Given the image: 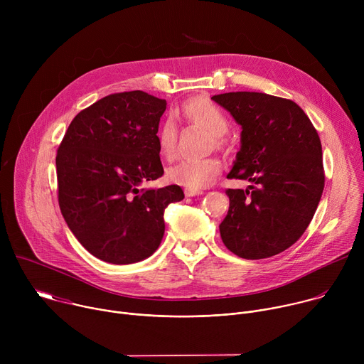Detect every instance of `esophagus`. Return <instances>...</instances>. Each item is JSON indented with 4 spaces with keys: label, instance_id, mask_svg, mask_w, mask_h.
I'll list each match as a JSON object with an SVG mask.
<instances>
[{
    "label": "esophagus",
    "instance_id": "esophagus-1",
    "mask_svg": "<svg viewBox=\"0 0 364 364\" xmlns=\"http://www.w3.org/2000/svg\"><path fill=\"white\" fill-rule=\"evenodd\" d=\"M184 194H186V197H193V196H200V194H203V191H201V190H197V188H186V190H184Z\"/></svg>",
    "mask_w": 364,
    "mask_h": 364
}]
</instances>
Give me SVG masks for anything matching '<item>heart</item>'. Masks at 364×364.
Segmentation results:
<instances>
[{
    "mask_svg": "<svg viewBox=\"0 0 364 364\" xmlns=\"http://www.w3.org/2000/svg\"><path fill=\"white\" fill-rule=\"evenodd\" d=\"M177 115L203 127L216 136V142L222 144V138L229 131V121L225 112L215 103L204 97H193L176 109ZM159 148L166 159H173L177 151V124L168 117L160 127L157 134ZM222 163L218 159H181L168 168V180L187 188H201L209 186L222 173Z\"/></svg>",
    "mask_w": 364,
    "mask_h": 364,
    "instance_id": "b5f03b06",
    "label": "heart"
}]
</instances>
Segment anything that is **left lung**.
<instances>
[{
	"mask_svg": "<svg viewBox=\"0 0 364 364\" xmlns=\"http://www.w3.org/2000/svg\"><path fill=\"white\" fill-rule=\"evenodd\" d=\"M242 125V146L228 178L229 212L219 225L225 246L243 259H264L292 246L306 230L324 190L321 141L291 99L261 92L212 96Z\"/></svg>",
	"mask_w": 364,
	"mask_h": 364,
	"instance_id": "1",
	"label": "left lung"
}]
</instances>
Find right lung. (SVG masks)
I'll use <instances>...</instances> for the list:
<instances>
[{
  "mask_svg": "<svg viewBox=\"0 0 364 364\" xmlns=\"http://www.w3.org/2000/svg\"><path fill=\"white\" fill-rule=\"evenodd\" d=\"M166 99L142 90L112 93L80 111L56 155L60 212L82 246L114 265L152 255L164 236V210L180 186L144 188L164 174L157 132Z\"/></svg>",
  "mask_w": 364,
  "mask_h": 364,
  "instance_id": "right-lung-1",
  "label": "right lung"
}]
</instances>
